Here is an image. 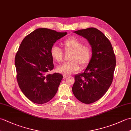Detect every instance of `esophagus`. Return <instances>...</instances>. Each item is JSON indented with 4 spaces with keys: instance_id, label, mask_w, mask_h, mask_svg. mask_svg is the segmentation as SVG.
<instances>
[{
    "instance_id": "1",
    "label": "esophagus",
    "mask_w": 131,
    "mask_h": 131,
    "mask_svg": "<svg viewBox=\"0 0 131 131\" xmlns=\"http://www.w3.org/2000/svg\"><path fill=\"white\" fill-rule=\"evenodd\" d=\"M68 77V75H63V78H67Z\"/></svg>"
}]
</instances>
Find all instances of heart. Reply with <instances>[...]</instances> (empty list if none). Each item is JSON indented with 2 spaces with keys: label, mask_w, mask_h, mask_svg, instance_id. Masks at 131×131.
Listing matches in <instances>:
<instances>
[{
  "label": "heart",
  "mask_w": 131,
  "mask_h": 131,
  "mask_svg": "<svg viewBox=\"0 0 131 131\" xmlns=\"http://www.w3.org/2000/svg\"><path fill=\"white\" fill-rule=\"evenodd\" d=\"M65 52H71L69 62H64L57 68V71L64 75H69L77 71L80 65L85 67L90 62L92 57V51L78 39L71 37L65 40L62 43ZM51 55L55 61L61 62L63 59V53L62 49L54 45L51 49Z\"/></svg>",
  "instance_id": "1"
}]
</instances>
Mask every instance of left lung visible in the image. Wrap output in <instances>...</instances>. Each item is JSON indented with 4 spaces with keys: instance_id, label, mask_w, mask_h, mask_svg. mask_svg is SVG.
<instances>
[{
    "instance_id": "1",
    "label": "left lung",
    "mask_w": 131,
    "mask_h": 131,
    "mask_svg": "<svg viewBox=\"0 0 131 131\" xmlns=\"http://www.w3.org/2000/svg\"><path fill=\"white\" fill-rule=\"evenodd\" d=\"M74 32L88 40L92 56L84 71L75 76L72 91L79 101L90 104L101 99L112 84L115 55L109 40L98 29L90 27Z\"/></svg>"
}]
</instances>
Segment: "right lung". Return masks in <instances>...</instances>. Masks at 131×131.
I'll use <instances>...</instances> for the list:
<instances>
[{"label": "right lung", "instance_id": "obj_1", "mask_svg": "<svg viewBox=\"0 0 131 131\" xmlns=\"http://www.w3.org/2000/svg\"><path fill=\"white\" fill-rule=\"evenodd\" d=\"M66 34L46 28L36 29L24 39L16 53L15 62L19 87L35 104L48 102L57 93L63 77L49 73L54 68L51 49Z\"/></svg>", "mask_w": 131, "mask_h": 131}]
</instances>
